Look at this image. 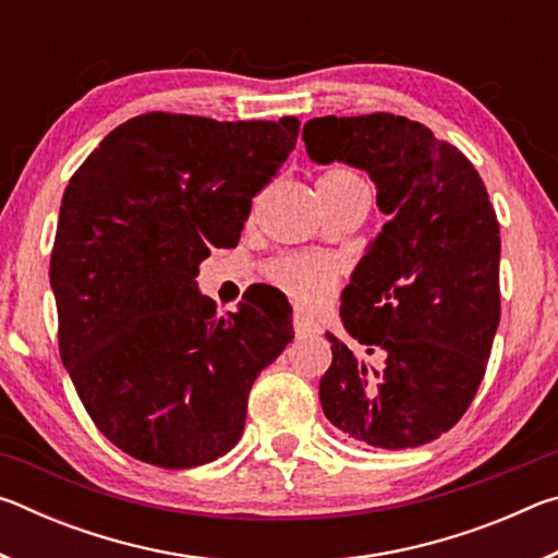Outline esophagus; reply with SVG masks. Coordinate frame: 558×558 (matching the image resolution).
Segmentation results:
<instances>
[{
    "instance_id": "1",
    "label": "esophagus",
    "mask_w": 558,
    "mask_h": 558,
    "mask_svg": "<svg viewBox=\"0 0 558 558\" xmlns=\"http://www.w3.org/2000/svg\"><path fill=\"white\" fill-rule=\"evenodd\" d=\"M292 329H295V335L298 337H307V335H313V332H317V325H315V319H310L305 313H298L292 315Z\"/></svg>"
}]
</instances>
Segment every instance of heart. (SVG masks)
<instances>
[{
	"instance_id": "obj_1",
	"label": "heart",
	"mask_w": 558,
	"mask_h": 558,
	"mask_svg": "<svg viewBox=\"0 0 558 558\" xmlns=\"http://www.w3.org/2000/svg\"><path fill=\"white\" fill-rule=\"evenodd\" d=\"M317 189L327 194H344L352 189H364L362 179L344 167H335L317 179ZM270 280L302 305H313L335 288L339 266L325 256H282L268 270Z\"/></svg>"
}]
</instances>
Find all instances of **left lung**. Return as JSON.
I'll return each mask as SVG.
<instances>
[{
  "mask_svg": "<svg viewBox=\"0 0 558 558\" xmlns=\"http://www.w3.org/2000/svg\"><path fill=\"white\" fill-rule=\"evenodd\" d=\"M313 162L364 169L389 216L342 292L319 381L327 421L356 446L418 448L450 430L485 376L499 325V223L458 147L409 118L372 112L302 128Z\"/></svg>",
  "mask_w": 558,
  "mask_h": 558,
  "instance_id": "obj_1",
  "label": "left lung"
}]
</instances>
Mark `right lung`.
<instances>
[{"instance_id":"obj_1","label":"right lung","mask_w":558,"mask_h":558,"mask_svg":"<svg viewBox=\"0 0 558 558\" xmlns=\"http://www.w3.org/2000/svg\"><path fill=\"white\" fill-rule=\"evenodd\" d=\"M298 118L122 122L65 186L51 253L61 362L98 430L128 456L184 470L239 442L258 374L292 337L278 292L216 315L196 288L239 243L251 199L295 149Z\"/></svg>"}]
</instances>
